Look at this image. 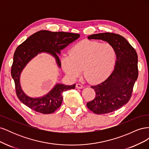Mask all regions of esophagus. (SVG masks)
Returning <instances> with one entry per match:
<instances>
[{"mask_svg":"<svg viewBox=\"0 0 149 149\" xmlns=\"http://www.w3.org/2000/svg\"><path fill=\"white\" fill-rule=\"evenodd\" d=\"M76 88H77V89H83L84 88L83 86L81 85V84H76Z\"/></svg>","mask_w":149,"mask_h":149,"instance_id":"esophagus-1","label":"esophagus"}]
</instances>
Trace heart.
Instances as JSON below:
<instances>
[{"instance_id": "1", "label": "heart", "mask_w": 149, "mask_h": 149, "mask_svg": "<svg viewBox=\"0 0 149 149\" xmlns=\"http://www.w3.org/2000/svg\"><path fill=\"white\" fill-rule=\"evenodd\" d=\"M116 61V51L109 43L84 40L71 49L68 56L61 58L63 71L71 79L81 74L91 83L103 81L113 70Z\"/></svg>"}]
</instances>
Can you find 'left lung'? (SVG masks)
Wrapping results in <instances>:
<instances>
[{
	"label": "left lung",
	"mask_w": 149,
	"mask_h": 149,
	"mask_svg": "<svg viewBox=\"0 0 149 149\" xmlns=\"http://www.w3.org/2000/svg\"><path fill=\"white\" fill-rule=\"evenodd\" d=\"M89 40H101L114 47L116 53L114 70L105 81L91 88L96 97L86 105L97 114L119 109L130 100L134 85L138 78V56L135 49L123 36L101 33L88 36Z\"/></svg>",
	"instance_id": "1"
}]
</instances>
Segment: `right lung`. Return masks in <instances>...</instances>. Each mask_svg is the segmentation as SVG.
<instances>
[{"instance_id":"add662e5","label":"right lung","mask_w":149,"mask_h":149,"mask_svg":"<svg viewBox=\"0 0 149 149\" xmlns=\"http://www.w3.org/2000/svg\"><path fill=\"white\" fill-rule=\"evenodd\" d=\"M80 37L78 33L53 32L40 30L18 47L13 55L11 75L14 80L16 94L19 100L32 110L42 114H51L59 108L63 101V93L75 88L71 86L57 83L45 95L39 97H31L24 92L20 85V74L26 65L41 53H46L55 58L58 68L61 67L59 55L61 50Z\"/></svg>"}]
</instances>
